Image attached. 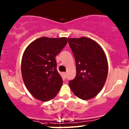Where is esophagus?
Returning a JSON list of instances; mask_svg holds the SVG:
<instances>
[{"mask_svg": "<svg viewBox=\"0 0 129 129\" xmlns=\"http://www.w3.org/2000/svg\"><path fill=\"white\" fill-rule=\"evenodd\" d=\"M62 78H63V79H66L67 78V73H66V72H63V73H62Z\"/></svg>", "mask_w": 129, "mask_h": 129, "instance_id": "1", "label": "esophagus"}]
</instances>
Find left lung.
Listing matches in <instances>:
<instances>
[{"instance_id": "1", "label": "left lung", "mask_w": 129, "mask_h": 129, "mask_svg": "<svg viewBox=\"0 0 129 129\" xmlns=\"http://www.w3.org/2000/svg\"><path fill=\"white\" fill-rule=\"evenodd\" d=\"M76 62V74L69 86L76 97L89 100L104 87L108 66L104 50L95 42L86 37L69 39Z\"/></svg>"}]
</instances>
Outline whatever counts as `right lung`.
<instances>
[{"mask_svg": "<svg viewBox=\"0 0 129 129\" xmlns=\"http://www.w3.org/2000/svg\"><path fill=\"white\" fill-rule=\"evenodd\" d=\"M67 39L43 37L24 51L21 73L27 89L35 98L48 102L54 98L63 83L55 57L67 43Z\"/></svg>", "mask_w": 129, "mask_h": 129, "instance_id": "add662e5", "label": "right lung"}]
</instances>
